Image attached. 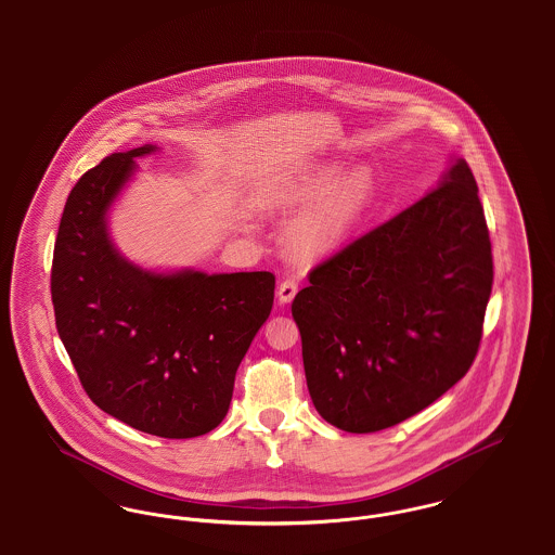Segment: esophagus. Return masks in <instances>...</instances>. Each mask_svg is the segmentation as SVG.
<instances>
[{"label": "esophagus", "instance_id": "34e87169", "mask_svg": "<svg viewBox=\"0 0 555 555\" xmlns=\"http://www.w3.org/2000/svg\"><path fill=\"white\" fill-rule=\"evenodd\" d=\"M295 293H297V283H295L293 279H287V281H283V283L279 285L276 297H279L281 304H291L293 297H295Z\"/></svg>", "mask_w": 555, "mask_h": 555}]
</instances>
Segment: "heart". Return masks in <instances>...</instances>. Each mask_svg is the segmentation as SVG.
Instances as JSON below:
<instances>
[{
  "instance_id": "1",
  "label": "heart",
  "mask_w": 555,
  "mask_h": 555,
  "mask_svg": "<svg viewBox=\"0 0 555 555\" xmlns=\"http://www.w3.org/2000/svg\"><path fill=\"white\" fill-rule=\"evenodd\" d=\"M344 162L322 159L268 177L254 191L260 214H293L285 245L299 264H312L339 251L366 220L376 199V179L369 166L345 175Z\"/></svg>"
}]
</instances>
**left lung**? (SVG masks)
Returning <instances> with one entry per match:
<instances>
[{"instance_id":"obj_1","label":"left lung","mask_w":555,"mask_h":555,"mask_svg":"<svg viewBox=\"0 0 555 555\" xmlns=\"http://www.w3.org/2000/svg\"><path fill=\"white\" fill-rule=\"evenodd\" d=\"M491 285L478 186L453 158L437 189L318 264L295 295L318 414L376 433L430 405L473 366Z\"/></svg>"}]
</instances>
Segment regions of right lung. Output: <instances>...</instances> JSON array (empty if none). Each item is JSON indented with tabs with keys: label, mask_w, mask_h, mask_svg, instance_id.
<instances>
[{
	"label": "right lung",
	"mask_w": 555,
	"mask_h": 555,
	"mask_svg": "<svg viewBox=\"0 0 555 555\" xmlns=\"http://www.w3.org/2000/svg\"><path fill=\"white\" fill-rule=\"evenodd\" d=\"M143 145L85 172L60 220L52 264L55 326L80 385L106 414L164 439L224 421L235 374L274 301L272 272H154L107 233V211Z\"/></svg>",
	"instance_id": "1"
}]
</instances>
